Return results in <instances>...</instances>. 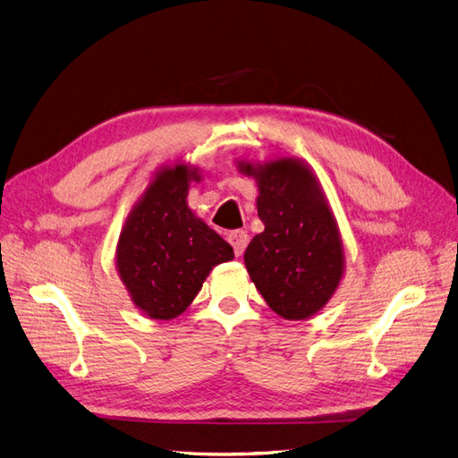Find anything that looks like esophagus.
Here are the masks:
<instances>
[{"instance_id":"esophagus-1","label":"esophagus","mask_w":458,"mask_h":458,"mask_svg":"<svg viewBox=\"0 0 458 458\" xmlns=\"http://www.w3.org/2000/svg\"><path fill=\"white\" fill-rule=\"evenodd\" d=\"M229 242H231V246H233L234 254L242 256L244 248H246V244H248V233H246V231H241V229L231 231V233H229Z\"/></svg>"}]
</instances>
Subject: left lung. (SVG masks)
Returning a JSON list of instances; mask_svg holds the SVG:
<instances>
[{"label":"left lung","instance_id":"obj_1","mask_svg":"<svg viewBox=\"0 0 458 458\" xmlns=\"http://www.w3.org/2000/svg\"><path fill=\"white\" fill-rule=\"evenodd\" d=\"M256 179L263 233L244 252V266L267 306L288 321H303L335 296L345 269L344 244L321 183L293 157L239 162Z\"/></svg>","mask_w":458,"mask_h":458}]
</instances>
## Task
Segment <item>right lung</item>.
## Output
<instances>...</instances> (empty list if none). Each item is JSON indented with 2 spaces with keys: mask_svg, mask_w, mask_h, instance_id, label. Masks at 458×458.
Instances as JSON below:
<instances>
[{
  "mask_svg": "<svg viewBox=\"0 0 458 458\" xmlns=\"http://www.w3.org/2000/svg\"><path fill=\"white\" fill-rule=\"evenodd\" d=\"M199 168L183 162L152 175L131 208L116 244V269L133 306L157 321L182 315L210 271L234 258L233 248L187 204Z\"/></svg>",
  "mask_w": 458,
  "mask_h": 458,
  "instance_id": "obj_1",
  "label": "right lung"
}]
</instances>
